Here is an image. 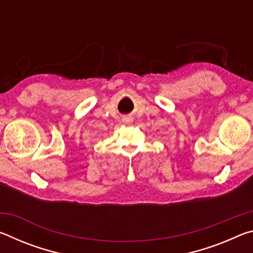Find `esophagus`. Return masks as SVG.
<instances>
[{
    "label": "esophagus",
    "mask_w": 253,
    "mask_h": 253,
    "mask_svg": "<svg viewBox=\"0 0 253 253\" xmlns=\"http://www.w3.org/2000/svg\"><path fill=\"white\" fill-rule=\"evenodd\" d=\"M124 122H125V123H130L131 122V117L130 116H125V117H124Z\"/></svg>",
    "instance_id": "obj_1"
}]
</instances>
